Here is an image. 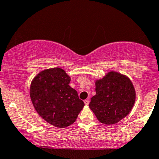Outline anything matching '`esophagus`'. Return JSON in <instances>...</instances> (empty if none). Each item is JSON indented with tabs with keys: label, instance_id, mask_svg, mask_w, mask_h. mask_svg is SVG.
<instances>
[{
	"label": "esophagus",
	"instance_id": "1",
	"mask_svg": "<svg viewBox=\"0 0 159 159\" xmlns=\"http://www.w3.org/2000/svg\"><path fill=\"white\" fill-rule=\"evenodd\" d=\"M84 102L85 105H88L89 103H90V101H89V99H85L84 101Z\"/></svg>",
	"mask_w": 159,
	"mask_h": 159
}]
</instances>
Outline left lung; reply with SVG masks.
<instances>
[{"label": "left lung", "instance_id": "left-lung-1", "mask_svg": "<svg viewBox=\"0 0 159 159\" xmlns=\"http://www.w3.org/2000/svg\"><path fill=\"white\" fill-rule=\"evenodd\" d=\"M96 95L89 107L100 123L112 125L125 118L135 102L134 85L126 75L111 71L95 81Z\"/></svg>", "mask_w": 159, "mask_h": 159}]
</instances>
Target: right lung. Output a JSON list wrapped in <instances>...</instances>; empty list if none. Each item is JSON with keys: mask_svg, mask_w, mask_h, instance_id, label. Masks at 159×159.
<instances>
[{"mask_svg": "<svg viewBox=\"0 0 159 159\" xmlns=\"http://www.w3.org/2000/svg\"><path fill=\"white\" fill-rule=\"evenodd\" d=\"M71 78L63 69H47L39 72L30 84V96L38 114L47 123L66 128L75 123L84 103L69 85Z\"/></svg>", "mask_w": 159, "mask_h": 159, "instance_id": "1", "label": "right lung"}]
</instances>
